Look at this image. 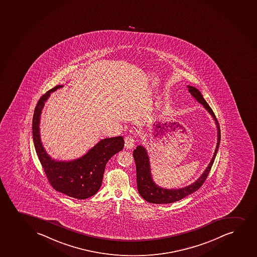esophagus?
<instances>
[{"instance_id":"obj_1","label":"esophagus","mask_w":257,"mask_h":257,"mask_svg":"<svg viewBox=\"0 0 257 257\" xmlns=\"http://www.w3.org/2000/svg\"><path fill=\"white\" fill-rule=\"evenodd\" d=\"M134 145H135V140H134L133 137H125V139H124V146H125V148L133 149L134 147Z\"/></svg>"}]
</instances>
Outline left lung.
Returning <instances> with one entry per match:
<instances>
[{
  "label": "left lung",
  "mask_w": 257,
  "mask_h": 257,
  "mask_svg": "<svg viewBox=\"0 0 257 257\" xmlns=\"http://www.w3.org/2000/svg\"><path fill=\"white\" fill-rule=\"evenodd\" d=\"M187 88L193 98L198 102L202 104L203 106L207 110V112L212 116V118L215 120V123L217 125V143L214 155L211 158V161L209 163L207 168L205 169L201 176L196 181H194L189 186L179 188V189H166V188L157 186L155 183L152 176H151V165H150V159H149L147 151L143 146L139 145L133 151V157H134V160L136 163L137 186H138L139 194L143 197V199H145L148 202L153 203V204H170V203L175 202V201H179L191 193L196 192L207 178L211 166L214 163L215 157L217 155V150L219 147V143H220L221 135L219 124H218L217 118H216L212 109L210 107L208 103L205 101L199 89H197L193 86H189V85L187 86Z\"/></svg>",
  "instance_id": "obj_1"
}]
</instances>
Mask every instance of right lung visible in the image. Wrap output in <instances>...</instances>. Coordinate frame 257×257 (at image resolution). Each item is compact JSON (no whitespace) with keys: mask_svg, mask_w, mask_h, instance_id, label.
Returning <instances> with one entry per match:
<instances>
[{"mask_svg":"<svg viewBox=\"0 0 257 257\" xmlns=\"http://www.w3.org/2000/svg\"><path fill=\"white\" fill-rule=\"evenodd\" d=\"M62 87L63 85H58L47 91L37 103L33 118L34 147L46 177L55 190L74 199H88L100 189L106 163L113 155L123 150L124 139L118 136L102 139L86 154L75 160L52 159L41 143L40 114L51 93Z\"/></svg>","mask_w":257,"mask_h":257,"instance_id":"obj_1","label":"right lung"}]
</instances>
